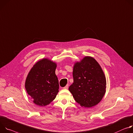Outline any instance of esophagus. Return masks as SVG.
I'll return each mask as SVG.
<instances>
[{
	"mask_svg": "<svg viewBox=\"0 0 133 133\" xmlns=\"http://www.w3.org/2000/svg\"><path fill=\"white\" fill-rule=\"evenodd\" d=\"M68 84H66L64 87H63V89H68Z\"/></svg>",
	"mask_w": 133,
	"mask_h": 133,
	"instance_id": "obj_1",
	"label": "esophagus"
}]
</instances>
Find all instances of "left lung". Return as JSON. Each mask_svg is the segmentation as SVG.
I'll list each match as a JSON object with an SVG mask.
<instances>
[{
  "instance_id": "1",
  "label": "left lung",
  "mask_w": 133,
  "mask_h": 133,
  "mask_svg": "<svg viewBox=\"0 0 133 133\" xmlns=\"http://www.w3.org/2000/svg\"><path fill=\"white\" fill-rule=\"evenodd\" d=\"M73 83L69 90L82 107L90 108L102 100L106 93V79L99 64L94 58L85 56L75 63Z\"/></svg>"
}]
</instances>
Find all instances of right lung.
Here are the masks:
<instances>
[{"label": "right lung", "instance_id": "right-lung-1", "mask_svg": "<svg viewBox=\"0 0 133 133\" xmlns=\"http://www.w3.org/2000/svg\"><path fill=\"white\" fill-rule=\"evenodd\" d=\"M56 68V63L44 58L36 62L29 72L25 89L36 105L45 106L55 98L59 89Z\"/></svg>", "mask_w": 133, "mask_h": 133}]
</instances>
